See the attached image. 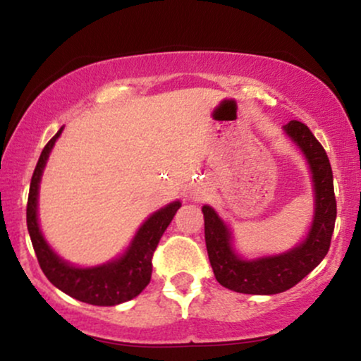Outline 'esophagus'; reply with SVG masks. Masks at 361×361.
<instances>
[{"mask_svg": "<svg viewBox=\"0 0 361 361\" xmlns=\"http://www.w3.org/2000/svg\"><path fill=\"white\" fill-rule=\"evenodd\" d=\"M196 198H198V200H200V195H198V193H196Z\"/></svg>", "mask_w": 361, "mask_h": 361, "instance_id": "obj_1", "label": "esophagus"}]
</instances>
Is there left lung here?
<instances>
[{
  "instance_id": "8db88e82",
  "label": "left lung",
  "mask_w": 361,
  "mask_h": 361,
  "mask_svg": "<svg viewBox=\"0 0 361 361\" xmlns=\"http://www.w3.org/2000/svg\"><path fill=\"white\" fill-rule=\"evenodd\" d=\"M307 158L313 178L314 214L308 236L290 252L257 259H243L235 253L231 231L212 207L202 208L204 241L214 278L228 290L246 295H275L290 290L314 270L330 250L336 220L330 159L320 141L302 121L283 126Z\"/></svg>"
}]
</instances>
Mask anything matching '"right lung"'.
<instances>
[{"label":"right lung","mask_w":361,"mask_h":361,"mask_svg":"<svg viewBox=\"0 0 361 361\" xmlns=\"http://www.w3.org/2000/svg\"><path fill=\"white\" fill-rule=\"evenodd\" d=\"M61 131L63 128H59L58 133L43 148L36 163L33 178H31L28 207H26V223H28L31 243H33L41 270L58 290L65 291L66 295L80 302L98 305V307H115V305L135 298L147 288L152 280L154 250L181 203L173 202L153 213L140 226L138 233L135 235L131 245L120 258L99 264V267H73L49 248L38 225V190L41 175L54 147V141L58 140Z\"/></svg>","instance_id":"add662e5"}]
</instances>
